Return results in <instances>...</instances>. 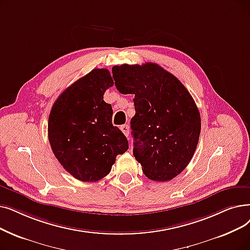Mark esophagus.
<instances>
[{
  "label": "esophagus",
  "instance_id": "obj_1",
  "mask_svg": "<svg viewBox=\"0 0 250 250\" xmlns=\"http://www.w3.org/2000/svg\"><path fill=\"white\" fill-rule=\"evenodd\" d=\"M121 129H122V132L127 137L128 136V134H129V126H128V125H122L121 126Z\"/></svg>",
  "mask_w": 250,
  "mask_h": 250
}]
</instances>
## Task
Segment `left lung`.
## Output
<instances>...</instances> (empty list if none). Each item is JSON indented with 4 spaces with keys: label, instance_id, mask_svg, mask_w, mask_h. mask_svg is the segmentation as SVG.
<instances>
[{
    "label": "left lung",
    "instance_id": "left-lung-1",
    "mask_svg": "<svg viewBox=\"0 0 250 250\" xmlns=\"http://www.w3.org/2000/svg\"><path fill=\"white\" fill-rule=\"evenodd\" d=\"M112 74L119 92L135 95V158L148 179L170 181L186 168L198 144L201 119L192 96L155 63L116 65Z\"/></svg>",
    "mask_w": 250,
    "mask_h": 250
}]
</instances>
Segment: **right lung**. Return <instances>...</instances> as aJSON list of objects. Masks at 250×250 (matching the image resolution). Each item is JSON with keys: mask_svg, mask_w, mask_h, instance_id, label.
Returning a JSON list of instances; mask_svg holds the SVG:
<instances>
[{"mask_svg": "<svg viewBox=\"0 0 250 250\" xmlns=\"http://www.w3.org/2000/svg\"><path fill=\"white\" fill-rule=\"evenodd\" d=\"M113 85L108 69L95 68L65 90L48 122L54 155L71 176L97 182L110 172L118 154L128 149L126 137L112 125V107L103 100Z\"/></svg>", "mask_w": 250, "mask_h": 250, "instance_id": "1", "label": "right lung"}]
</instances>
